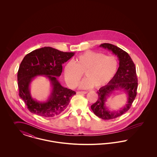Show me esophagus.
<instances>
[{
    "mask_svg": "<svg viewBox=\"0 0 157 157\" xmlns=\"http://www.w3.org/2000/svg\"><path fill=\"white\" fill-rule=\"evenodd\" d=\"M87 92H86V91H78L77 92H76V94H86Z\"/></svg>",
    "mask_w": 157,
    "mask_h": 157,
    "instance_id": "34e87169",
    "label": "esophagus"
}]
</instances>
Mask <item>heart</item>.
<instances>
[{
    "mask_svg": "<svg viewBox=\"0 0 157 157\" xmlns=\"http://www.w3.org/2000/svg\"><path fill=\"white\" fill-rule=\"evenodd\" d=\"M119 66L117 56L88 51L79 55L75 63L70 61L65 65V79L68 86L74 88L84 74L86 78L79 84L81 88H101L115 78Z\"/></svg>",
    "mask_w": 157,
    "mask_h": 157,
    "instance_id": "b5f03b06",
    "label": "heart"
}]
</instances>
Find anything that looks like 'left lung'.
I'll return each instance as SVG.
<instances>
[{
  "label": "left lung",
  "mask_w": 157,
  "mask_h": 157,
  "mask_svg": "<svg viewBox=\"0 0 157 157\" xmlns=\"http://www.w3.org/2000/svg\"><path fill=\"white\" fill-rule=\"evenodd\" d=\"M100 47L112 51L120 60V67L115 78L106 85L97 91V101L91 105L93 112L99 118L105 120H112L119 117L131 108L137 94L138 78L134 63L128 53L117 46L105 43ZM122 90L128 95L127 104L119 111L111 112L105 106L107 97L114 90Z\"/></svg>",
  "instance_id": "left-lung-1"
}]
</instances>
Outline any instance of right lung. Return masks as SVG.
<instances>
[{"label":"right lung","mask_w":157,"mask_h":157,"mask_svg":"<svg viewBox=\"0 0 157 157\" xmlns=\"http://www.w3.org/2000/svg\"><path fill=\"white\" fill-rule=\"evenodd\" d=\"M74 52H64L51 47H44L27 54L17 72L19 96L30 112L43 117H53L67 108L75 91L63 87L57 77L62 72V64L70 59ZM38 75H46L50 80L53 90L47 101L38 102L31 97L29 85Z\"/></svg>","instance_id":"obj_1"}]
</instances>
